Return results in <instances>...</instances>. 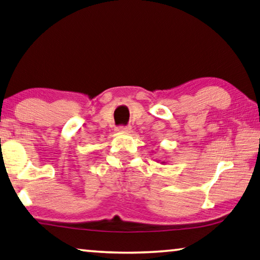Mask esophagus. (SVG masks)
Wrapping results in <instances>:
<instances>
[{
  "mask_svg": "<svg viewBox=\"0 0 260 260\" xmlns=\"http://www.w3.org/2000/svg\"><path fill=\"white\" fill-rule=\"evenodd\" d=\"M131 129H132L131 126H119V127H117V131L122 132V133H129Z\"/></svg>",
  "mask_w": 260,
  "mask_h": 260,
  "instance_id": "1",
  "label": "esophagus"
}]
</instances>
